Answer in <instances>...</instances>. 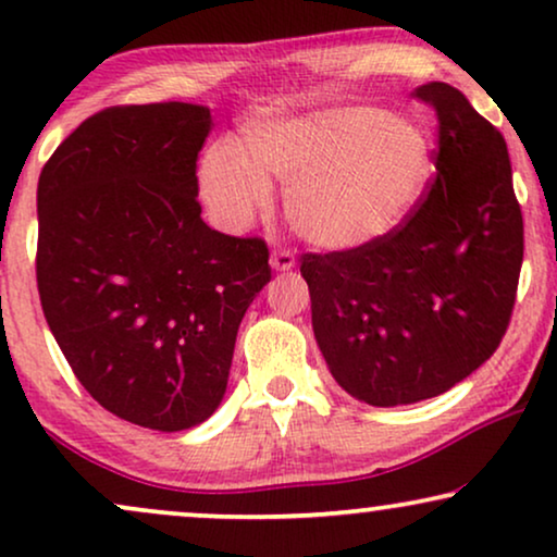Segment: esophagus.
I'll return each mask as SVG.
<instances>
[{"instance_id":"34e87169","label":"esophagus","mask_w":557,"mask_h":557,"mask_svg":"<svg viewBox=\"0 0 557 557\" xmlns=\"http://www.w3.org/2000/svg\"><path fill=\"white\" fill-rule=\"evenodd\" d=\"M271 265H273V269H276V271H292L294 265H296L294 250H288V248H273Z\"/></svg>"}]
</instances>
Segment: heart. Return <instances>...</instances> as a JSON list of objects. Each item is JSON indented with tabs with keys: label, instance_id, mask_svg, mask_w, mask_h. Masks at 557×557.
Masks as SVG:
<instances>
[{
	"label": "heart",
	"instance_id": "b5f03b06",
	"mask_svg": "<svg viewBox=\"0 0 557 557\" xmlns=\"http://www.w3.org/2000/svg\"><path fill=\"white\" fill-rule=\"evenodd\" d=\"M431 177V139L416 121L375 106H342L304 116H261L243 147L205 151L200 193L220 225L243 227L286 185V215L304 240L349 250L393 233Z\"/></svg>",
	"mask_w": 557,
	"mask_h": 557
}]
</instances>
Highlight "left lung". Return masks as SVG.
<instances>
[{
	"instance_id": "obj_1",
	"label": "left lung",
	"mask_w": 557,
	"mask_h": 557,
	"mask_svg": "<svg viewBox=\"0 0 557 557\" xmlns=\"http://www.w3.org/2000/svg\"><path fill=\"white\" fill-rule=\"evenodd\" d=\"M413 98L438 119L436 172L413 212L368 246L299 258L334 380L380 408L436 398L490 360L524 250L505 136L448 83Z\"/></svg>"
}]
</instances>
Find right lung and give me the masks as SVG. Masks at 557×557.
<instances>
[{"mask_svg":"<svg viewBox=\"0 0 557 557\" xmlns=\"http://www.w3.org/2000/svg\"><path fill=\"white\" fill-rule=\"evenodd\" d=\"M212 116L166 101L88 116L37 185V292L98 406L154 431L215 413L235 334L271 281L263 238L212 231L197 154Z\"/></svg>","mask_w":557,"mask_h":557,"instance_id":"add662e5","label":"right lung"}]
</instances>
